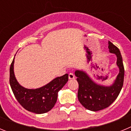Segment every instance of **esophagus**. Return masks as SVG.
<instances>
[{
  "mask_svg": "<svg viewBox=\"0 0 131 131\" xmlns=\"http://www.w3.org/2000/svg\"><path fill=\"white\" fill-rule=\"evenodd\" d=\"M75 79V75H74V74L72 73H70L69 74V79L71 80V79Z\"/></svg>",
  "mask_w": 131,
  "mask_h": 131,
  "instance_id": "esophagus-1",
  "label": "esophagus"
}]
</instances>
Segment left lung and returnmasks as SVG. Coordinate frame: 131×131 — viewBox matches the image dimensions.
<instances>
[{"label":"left lung","instance_id":"8db88e82","mask_svg":"<svg viewBox=\"0 0 131 131\" xmlns=\"http://www.w3.org/2000/svg\"><path fill=\"white\" fill-rule=\"evenodd\" d=\"M110 52L117 56V66L119 72L113 84L103 86L95 82L86 72L76 70L75 72L79 83L77 97L79 101L89 110L97 112L110 106L119 94L124 81V66L119 50L110 41L108 42Z\"/></svg>","mask_w":131,"mask_h":131}]
</instances>
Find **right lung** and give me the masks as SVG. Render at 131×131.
<instances>
[{
	"label": "right lung",
	"mask_w": 131,
	"mask_h": 131,
	"mask_svg": "<svg viewBox=\"0 0 131 131\" xmlns=\"http://www.w3.org/2000/svg\"><path fill=\"white\" fill-rule=\"evenodd\" d=\"M14 58L10 68V84L16 100L29 112L41 114L52 110L57 101L58 93L68 81V74L54 79L42 87L29 89L21 86L14 75Z\"/></svg>",
	"instance_id": "obj_1"
}]
</instances>
